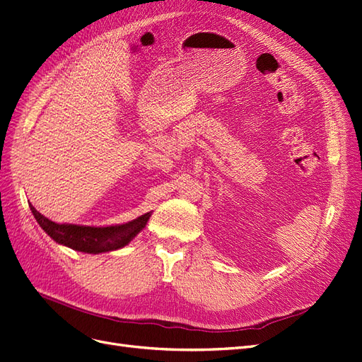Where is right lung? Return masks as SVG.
Masks as SVG:
<instances>
[{
  "instance_id": "obj_1",
  "label": "right lung",
  "mask_w": 362,
  "mask_h": 362,
  "mask_svg": "<svg viewBox=\"0 0 362 362\" xmlns=\"http://www.w3.org/2000/svg\"><path fill=\"white\" fill-rule=\"evenodd\" d=\"M30 207L38 225L57 243L85 253H103L127 246L144 228L152 215V211L144 213L137 219L115 226H83L52 222L37 211L34 206Z\"/></svg>"
}]
</instances>
